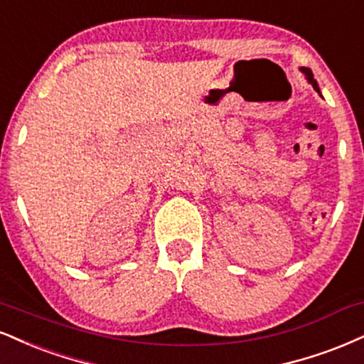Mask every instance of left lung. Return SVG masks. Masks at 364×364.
Returning <instances> with one entry per match:
<instances>
[{
    "mask_svg": "<svg viewBox=\"0 0 364 364\" xmlns=\"http://www.w3.org/2000/svg\"><path fill=\"white\" fill-rule=\"evenodd\" d=\"M301 73H305V76H307V80L310 81V85H312V86H314V90L317 91V93H318V86H317V81L314 80V74H312V71H310L309 68H301Z\"/></svg>",
    "mask_w": 364,
    "mask_h": 364,
    "instance_id": "obj_1",
    "label": "left lung"
}]
</instances>
